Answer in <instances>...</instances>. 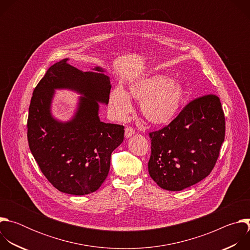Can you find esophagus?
I'll return each mask as SVG.
<instances>
[{
    "label": "esophagus",
    "instance_id": "obj_1",
    "mask_svg": "<svg viewBox=\"0 0 250 250\" xmlns=\"http://www.w3.org/2000/svg\"><path fill=\"white\" fill-rule=\"evenodd\" d=\"M134 133H135L134 128H132V127H130V126L125 127V136L126 138H128V137L132 136Z\"/></svg>",
    "mask_w": 250,
    "mask_h": 250
}]
</instances>
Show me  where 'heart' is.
<instances>
[{
    "instance_id": "heart-1",
    "label": "heart",
    "mask_w": 250,
    "mask_h": 250,
    "mask_svg": "<svg viewBox=\"0 0 250 250\" xmlns=\"http://www.w3.org/2000/svg\"><path fill=\"white\" fill-rule=\"evenodd\" d=\"M184 89L180 83L164 75H152L132 83L127 94L121 88L112 91L110 108L115 119L124 121L132 110L129 98L140 101V112L150 124H169L179 112L184 100Z\"/></svg>"
}]
</instances>
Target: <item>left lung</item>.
<instances>
[{
    "label": "left lung",
    "instance_id": "obj_1",
    "mask_svg": "<svg viewBox=\"0 0 250 250\" xmlns=\"http://www.w3.org/2000/svg\"><path fill=\"white\" fill-rule=\"evenodd\" d=\"M225 133L220 98L205 95L195 99L167 126L149 133L150 177L168 191L197 184L216 165Z\"/></svg>",
    "mask_w": 250,
    "mask_h": 250
}]
</instances>
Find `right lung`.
<instances>
[{"label": "right lung", "instance_id": "1", "mask_svg": "<svg viewBox=\"0 0 250 250\" xmlns=\"http://www.w3.org/2000/svg\"><path fill=\"white\" fill-rule=\"evenodd\" d=\"M83 72L68 58L56 62L35 87L28 109L27 140L35 161L53 187L75 196L101 187L109 174L111 154L125 133L121 125L101 122L100 104H108L112 85L103 68ZM63 88L82 95L67 122L51 113L55 90Z\"/></svg>", "mask_w": 250, "mask_h": 250}]
</instances>
